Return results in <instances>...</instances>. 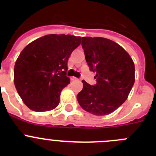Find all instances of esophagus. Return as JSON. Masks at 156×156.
Here are the masks:
<instances>
[{
	"label": "esophagus",
	"mask_w": 156,
	"mask_h": 156,
	"mask_svg": "<svg viewBox=\"0 0 156 156\" xmlns=\"http://www.w3.org/2000/svg\"><path fill=\"white\" fill-rule=\"evenodd\" d=\"M71 80H78V78H76V77H75V76H73L71 78Z\"/></svg>",
	"instance_id": "esophagus-1"
}]
</instances>
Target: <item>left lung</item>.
<instances>
[{"label":"left lung","mask_w":156,"mask_h":156,"mask_svg":"<svg viewBox=\"0 0 156 156\" xmlns=\"http://www.w3.org/2000/svg\"><path fill=\"white\" fill-rule=\"evenodd\" d=\"M82 47L97 83L83 80L77 101L83 109L95 115L112 113L124 103L135 81L134 63L117 43L103 37H83Z\"/></svg>","instance_id":"left-lung-1"}]
</instances>
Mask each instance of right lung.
Instances as JSON below:
<instances>
[{
  "label": "right lung",
  "instance_id": "1",
  "mask_svg": "<svg viewBox=\"0 0 156 156\" xmlns=\"http://www.w3.org/2000/svg\"><path fill=\"white\" fill-rule=\"evenodd\" d=\"M80 40L73 35L49 34L22 51L14 68V83L29 108L47 112L58 105L61 91L70 83L66 76L69 58Z\"/></svg>",
  "mask_w": 156,
  "mask_h": 156
}]
</instances>
